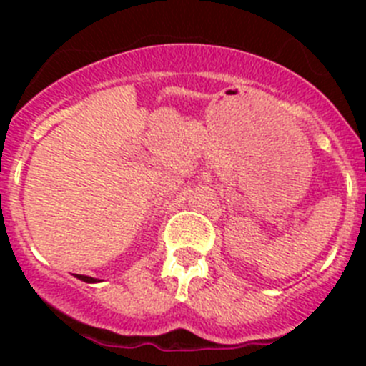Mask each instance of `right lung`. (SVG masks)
<instances>
[{
  "label": "right lung",
  "mask_w": 366,
  "mask_h": 366,
  "mask_svg": "<svg viewBox=\"0 0 366 366\" xmlns=\"http://www.w3.org/2000/svg\"><path fill=\"white\" fill-rule=\"evenodd\" d=\"M80 280H84V282H97L95 279H92V277H86V274H76Z\"/></svg>",
  "instance_id": "right-lung-1"
}]
</instances>
